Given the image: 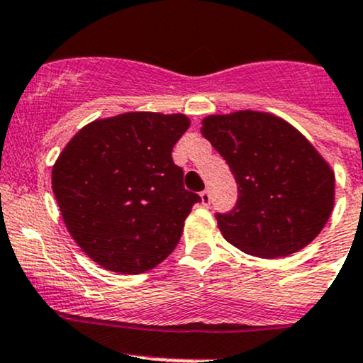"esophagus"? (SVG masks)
<instances>
[{"instance_id": "obj_1", "label": "esophagus", "mask_w": 363, "mask_h": 363, "mask_svg": "<svg viewBox=\"0 0 363 363\" xmlns=\"http://www.w3.org/2000/svg\"><path fill=\"white\" fill-rule=\"evenodd\" d=\"M200 198H201V205L203 206H210V203H212V194H210L208 189L201 191Z\"/></svg>"}]
</instances>
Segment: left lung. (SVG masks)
Returning a JSON list of instances; mask_svg holds the SVG:
<instances>
[{"label": "left lung", "instance_id": "8db88e82", "mask_svg": "<svg viewBox=\"0 0 363 363\" xmlns=\"http://www.w3.org/2000/svg\"><path fill=\"white\" fill-rule=\"evenodd\" d=\"M201 123L238 182L236 206L215 215L225 241L281 258L315 240L334 208V172L312 143L265 111L208 115Z\"/></svg>", "mask_w": 363, "mask_h": 363}]
</instances>
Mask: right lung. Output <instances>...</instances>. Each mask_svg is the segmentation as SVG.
I'll return each mask as SVG.
<instances>
[{
    "mask_svg": "<svg viewBox=\"0 0 363 363\" xmlns=\"http://www.w3.org/2000/svg\"><path fill=\"white\" fill-rule=\"evenodd\" d=\"M182 113L129 111L87 123L60 153L51 186L70 236L103 269L141 274L181 240L196 193L184 189L172 148Z\"/></svg>",
    "mask_w": 363,
    "mask_h": 363,
    "instance_id": "add662e5",
    "label": "right lung"
}]
</instances>
